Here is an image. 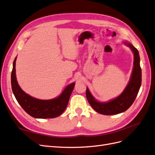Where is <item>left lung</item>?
<instances>
[{
	"mask_svg": "<svg viewBox=\"0 0 155 155\" xmlns=\"http://www.w3.org/2000/svg\"><path fill=\"white\" fill-rule=\"evenodd\" d=\"M125 45L130 48L134 54V67L131 77L125 89L117 98L107 103H101L97 101L92 96L89 89L87 87L86 95L91 107L97 112L103 115H115L125 111L134 103L138 94L141 84V69L140 64V55L137 50L131 43L125 41Z\"/></svg>",
	"mask_w": 155,
	"mask_h": 155,
	"instance_id": "1",
	"label": "left lung"
}]
</instances>
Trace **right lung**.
I'll use <instances>...</instances> for the list:
<instances>
[{"label": "right lung", "instance_id": "right-lung-1", "mask_svg": "<svg viewBox=\"0 0 155 155\" xmlns=\"http://www.w3.org/2000/svg\"><path fill=\"white\" fill-rule=\"evenodd\" d=\"M15 58L11 74L13 93L17 102L25 111L33 117L46 119L56 117L62 114L68 104L69 97L74 87V82L66 87L60 96L50 100H41L31 97L22 90L17 81Z\"/></svg>", "mask_w": 155, "mask_h": 155}]
</instances>
